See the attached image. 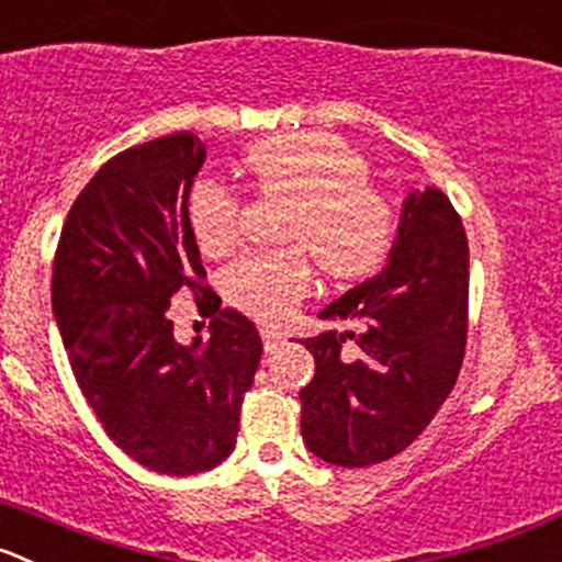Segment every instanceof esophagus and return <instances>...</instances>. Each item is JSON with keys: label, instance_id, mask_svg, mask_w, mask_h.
Listing matches in <instances>:
<instances>
[{"label": "esophagus", "instance_id": "34e87169", "mask_svg": "<svg viewBox=\"0 0 562 562\" xmlns=\"http://www.w3.org/2000/svg\"><path fill=\"white\" fill-rule=\"evenodd\" d=\"M260 335H263V344L269 352L282 344V333L277 327H269V324H263V327H260Z\"/></svg>", "mask_w": 562, "mask_h": 562}]
</instances>
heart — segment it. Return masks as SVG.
Wrapping results in <instances>:
<instances>
[{
	"instance_id": "heart-1",
	"label": "heart",
	"mask_w": 562,
	"mask_h": 562,
	"mask_svg": "<svg viewBox=\"0 0 562 562\" xmlns=\"http://www.w3.org/2000/svg\"><path fill=\"white\" fill-rule=\"evenodd\" d=\"M244 169L269 196H288L282 240L305 246L333 280H360L380 269L396 235V207L369 180V160L333 133H282L244 151ZM193 238L207 255L238 240L240 199L202 180L188 199ZM293 249L246 251L224 271V296L260 322H282L311 291V263Z\"/></svg>"
}]
</instances>
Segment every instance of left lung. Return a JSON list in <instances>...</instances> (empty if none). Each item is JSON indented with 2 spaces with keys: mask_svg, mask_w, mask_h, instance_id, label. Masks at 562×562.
Segmentation results:
<instances>
[{
  "mask_svg": "<svg viewBox=\"0 0 562 562\" xmlns=\"http://www.w3.org/2000/svg\"><path fill=\"white\" fill-rule=\"evenodd\" d=\"M318 318L358 327L302 340L316 360L299 391L305 447L344 469L400 454L447 402L465 355L469 240L447 193H407L385 269Z\"/></svg>",
  "mask_w": 562,
  "mask_h": 562,
  "instance_id": "1",
  "label": "left lung"
}]
</instances>
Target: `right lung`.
Returning <instances> with one entry per match:
<instances>
[{"label": "right lung", "instance_id": "right-lung-1", "mask_svg": "<svg viewBox=\"0 0 562 562\" xmlns=\"http://www.w3.org/2000/svg\"><path fill=\"white\" fill-rule=\"evenodd\" d=\"M204 144L175 133L110 157L68 210L52 269V311L82 396L135 463L188 476L235 449L263 344L204 285L188 222ZM193 292L211 340L186 347L165 313Z\"/></svg>", "mask_w": 562, "mask_h": 562}]
</instances>
